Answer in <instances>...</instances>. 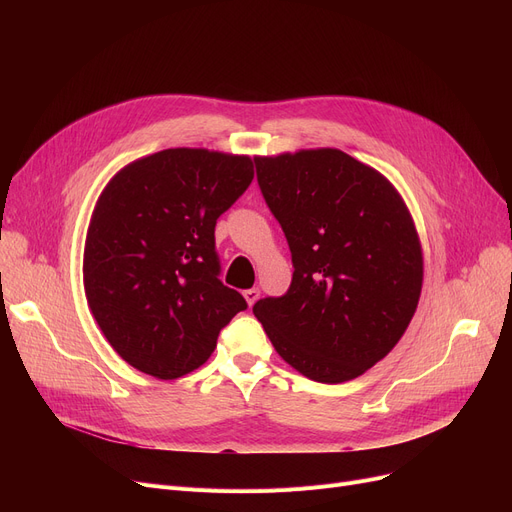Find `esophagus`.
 <instances>
[{
    "label": "esophagus",
    "instance_id": "obj_1",
    "mask_svg": "<svg viewBox=\"0 0 512 512\" xmlns=\"http://www.w3.org/2000/svg\"><path fill=\"white\" fill-rule=\"evenodd\" d=\"M242 297H245V301H247L249 307H253V305L257 303V299H259V290H257V288H249V290L242 292Z\"/></svg>",
    "mask_w": 512,
    "mask_h": 512
}]
</instances>
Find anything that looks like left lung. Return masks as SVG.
<instances>
[{
    "mask_svg": "<svg viewBox=\"0 0 512 512\" xmlns=\"http://www.w3.org/2000/svg\"><path fill=\"white\" fill-rule=\"evenodd\" d=\"M263 199L292 255L282 297L253 305L278 355L342 384L382 361L415 315L423 255L396 188L340 149L255 157Z\"/></svg>",
    "mask_w": 512,
    "mask_h": 512,
    "instance_id": "obj_1",
    "label": "left lung"
}]
</instances>
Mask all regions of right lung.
Returning <instances> with one entry per match:
<instances>
[{
  "mask_svg": "<svg viewBox=\"0 0 512 512\" xmlns=\"http://www.w3.org/2000/svg\"><path fill=\"white\" fill-rule=\"evenodd\" d=\"M251 180L247 155L178 147L132 161L103 188L85 242V294L134 369L159 380L195 371L247 309L220 280L215 222Z\"/></svg>",
  "mask_w": 512,
  "mask_h": 512,
  "instance_id": "obj_1",
  "label": "right lung"
}]
</instances>
